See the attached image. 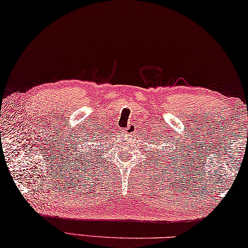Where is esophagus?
I'll return each instance as SVG.
<instances>
[{"instance_id":"esophagus-1","label":"esophagus","mask_w":248,"mask_h":248,"mask_svg":"<svg viewBox=\"0 0 248 248\" xmlns=\"http://www.w3.org/2000/svg\"><path fill=\"white\" fill-rule=\"evenodd\" d=\"M136 131H137V128L135 126V124H133V123L128 124V126L126 128V133H128V134H135Z\"/></svg>"}]
</instances>
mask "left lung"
<instances>
[{"instance_id": "obj_1", "label": "left lung", "mask_w": 248, "mask_h": 248, "mask_svg": "<svg viewBox=\"0 0 248 248\" xmlns=\"http://www.w3.org/2000/svg\"><path fill=\"white\" fill-rule=\"evenodd\" d=\"M160 154H161V151H160ZM167 161H168V160H167Z\"/></svg>"}]
</instances>
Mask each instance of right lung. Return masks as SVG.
Returning a JSON list of instances; mask_svg holds the SVG:
<instances>
[{"instance_id":"add662e5","label":"right lung","mask_w":248,"mask_h":248,"mask_svg":"<svg viewBox=\"0 0 248 248\" xmlns=\"http://www.w3.org/2000/svg\"><path fill=\"white\" fill-rule=\"evenodd\" d=\"M93 150H90L91 151V153H90V155H93L94 154V151H93ZM89 154V153H88ZM88 157H89V155H88Z\"/></svg>"}]
</instances>
